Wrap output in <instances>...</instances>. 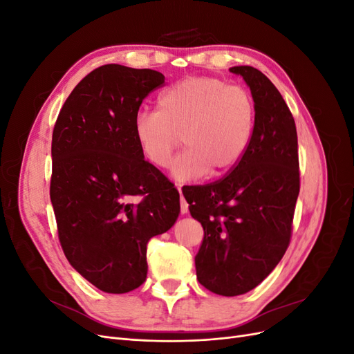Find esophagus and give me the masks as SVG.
Segmentation results:
<instances>
[{"mask_svg": "<svg viewBox=\"0 0 354 354\" xmlns=\"http://www.w3.org/2000/svg\"><path fill=\"white\" fill-rule=\"evenodd\" d=\"M178 192H180V195H181V187H178ZM180 211H181V214H187V211H189V203L186 202L183 195L180 196Z\"/></svg>", "mask_w": 354, "mask_h": 354, "instance_id": "obj_1", "label": "esophagus"}]
</instances>
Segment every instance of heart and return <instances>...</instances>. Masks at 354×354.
Segmentation results:
<instances>
[{
  "instance_id": "1",
  "label": "heart",
  "mask_w": 354,
  "mask_h": 354,
  "mask_svg": "<svg viewBox=\"0 0 354 354\" xmlns=\"http://www.w3.org/2000/svg\"><path fill=\"white\" fill-rule=\"evenodd\" d=\"M257 109L251 93L218 78H189L159 94L156 112L134 118V138L143 158L159 169L171 164L181 139L186 151L173 165L180 181L223 176L250 149Z\"/></svg>"
}]
</instances>
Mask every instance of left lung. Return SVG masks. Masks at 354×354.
Listing matches in <instances>:
<instances>
[{
  "mask_svg": "<svg viewBox=\"0 0 354 354\" xmlns=\"http://www.w3.org/2000/svg\"><path fill=\"white\" fill-rule=\"evenodd\" d=\"M251 88L257 120L241 162L223 178L183 190L192 217L203 227L196 276L211 292L234 297L261 283L291 242L299 194L294 116L263 72L234 66Z\"/></svg>",
  "mask_w": 354,
  "mask_h": 354,
  "instance_id": "8db88e82",
  "label": "left lung"
}]
</instances>
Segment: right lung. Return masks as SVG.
I'll return each mask as SVG.
<instances>
[{"instance_id": "obj_1", "label": "right lung", "mask_w": 354, "mask_h": 354, "mask_svg": "<svg viewBox=\"0 0 354 354\" xmlns=\"http://www.w3.org/2000/svg\"><path fill=\"white\" fill-rule=\"evenodd\" d=\"M164 82L158 71L100 66L73 88L53 130L50 198L62 250L103 292L140 286L147 242L178 217V190L143 159L133 131L142 102Z\"/></svg>"}]
</instances>
